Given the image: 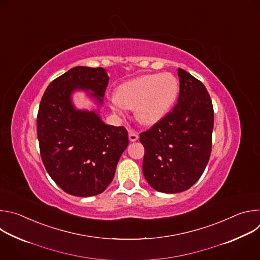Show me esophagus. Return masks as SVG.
Returning a JSON list of instances; mask_svg holds the SVG:
<instances>
[{
	"label": "esophagus",
	"instance_id": "34e87169",
	"mask_svg": "<svg viewBox=\"0 0 260 260\" xmlns=\"http://www.w3.org/2000/svg\"><path fill=\"white\" fill-rule=\"evenodd\" d=\"M128 139H129L131 142H136V141L139 140V135L136 132H134V131H129Z\"/></svg>",
	"mask_w": 260,
	"mask_h": 260
}]
</instances>
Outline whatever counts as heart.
<instances>
[{
  "mask_svg": "<svg viewBox=\"0 0 260 260\" xmlns=\"http://www.w3.org/2000/svg\"><path fill=\"white\" fill-rule=\"evenodd\" d=\"M178 90V81L172 74H148L120 84L115 90V101L111 108L116 112L121 107L135 109L139 123L153 125L171 110Z\"/></svg>",
  "mask_w": 260,
  "mask_h": 260,
  "instance_id": "1",
  "label": "heart"
}]
</instances>
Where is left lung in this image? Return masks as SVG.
I'll list each match as a JSON object with an SVG mask.
<instances>
[{
  "label": "left lung",
  "instance_id": "left-lung-1",
  "mask_svg": "<svg viewBox=\"0 0 260 260\" xmlns=\"http://www.w3.org/2000/svg\"><path fill=\"white\" fill-rule=\"evenodd\" d=\"M180 92L173 112L140 135L143 174L159 192L189 189L203 175L212 149L214 111L205 85L178 69Z\"/></svg>",
  "mask_w": 260,
  "mask_h": 260
}]
</instances>
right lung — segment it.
Here are the masks:
<instances>
[{
  "mask_svg": "<svg viewBox=\"0 0 260 260\" xmlns=\"http://www.w3.org/2000/svg\"><path fill=\"white\" fill-rule=\"evenodd\" d=\"M108 83L104 68L78 66L54 79L42 96L37 117L42 161L69 194L87 198L102 193L128 145L123 126L106 124L100 116ZM76 91H83L98 109L76 108L72 103Z\"/></svg>",
  "mask_w": 260,
  "mask_h": 260,
  "instance_id": "obj_1",
  "label": "right lung"
}]
</instances>
